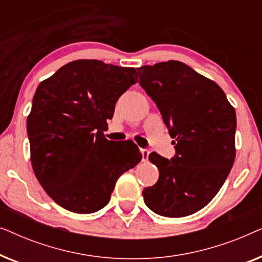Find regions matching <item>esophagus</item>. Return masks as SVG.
Masks as SVG:
<instances>
[{"label":"esophagus","instance_id":"34e87169","mask_svg":"<svg viewBox=\"0 0 262 262\" xmlns=\"http://www.w3.org/2000/svg\"><path fill=\"white\" fill-rule=\"evenodd\" d=\"M141 152H142L143 161H146V160H148L149 154H150V150H149V149H141Z\"/></svg>","mask_w":262,"mask_h":262}]
</instances>
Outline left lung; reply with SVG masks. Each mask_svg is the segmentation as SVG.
<instances>
[{"mask_svg": "<svg viewBox=\"0 0 262 262\" xmlns=\"http://www.w3.org/2000/svg\"><path fill=\"white\" fill-rule=\"evenodd\" d=\"M169 131L175 155H149L159 180L143 189L144 203L160 216L195 213L217 194L235 161V108L216 82L179 60L137 69Z\"/></svg>", "mask_w": 262, "mask_h": 262, "instance_id": "left-lung-1", "label": "left lung"}]
</instances>
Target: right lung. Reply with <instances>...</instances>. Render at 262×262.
Segmentation results:
<instances>
[{
	"mask_svg": "<svg viewBox=\"0 0 262 262\" xmlns=\"http://www.w3.org/2000/svg\"><path fill=\"white\" fill-rule=\"evenodd\" d=\"M137 81L135 68L78 59L38 85L27 118L31 162L59 206L101 210L120 175L142 160L134 142L108 141L102 132L118 99Z\"/></svg>",
	"mask_w": 262,
	"mask_h": 262,
	"instance_id": "add662e5",
	"label": "right lung"
}]
</instances>
